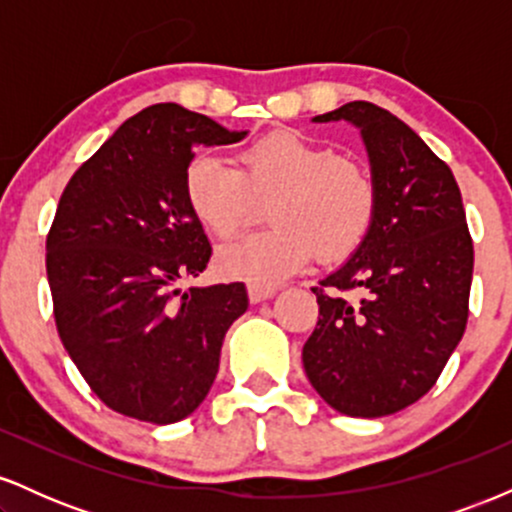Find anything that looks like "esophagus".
I'll list each match as a JSON object with an SVG mask.
<instances>
[{
    "mask_svg": "<svg viewBox=\"0 0 512 512\" xmlns=\"http://www.w3.org/2000/svg\"><path fill=\"white\" fill-rule=\"evenodd\" d=\"M274 293H276L274 286H257V284H250L248 286V296H250L252 303L267 301V298H272Z\"/></svg>",
    "mask_w": 512,
    "mask_h": 512,
    "instance_id": "esophagus-1",
    "label": "esophagus"
}]
</instances>
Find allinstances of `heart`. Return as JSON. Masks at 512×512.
<instances>
[{"instance_id": "b5f03b06", "label": "heart", "mask_w": 512, "mask_h": 512, "mask_svg": "<svg viewBox=\"0 0 512 512\" xmlns=\"http://www.w3.org/2000/svg\"><path fill=\"white\" fill-rule=\"evenodd\" d=\"M238 166L197 156L185 168L187 207L216 238H233L269 204L274 228L219 250L233 279L274 286L315 255L346 260L361 248L378 216V187L361 163L296 132H272L238 151Z\"/></svg>"}]
</instances>
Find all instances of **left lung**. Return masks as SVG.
Returning a JSON list of instances; mask_svg holds the SVG:
<instances>
[{
	"label": "left lung",
	"instance_id": "8db88e82",
	"mask_svg": "<svg viewBox=\"0 0 512 512\" xmlns=\"http://www.w3.org/2000/svg\"><path fill=\"white\" fill-rule=\"evenodd\" d=\"M313 120L361 129L378 216L361 248L313 289L320 317L303 368L339 414L378 419L424 397L460 344L472 238L448 163L399 117L354 101Z\"/></svg>",
	"mask_w": 512,
	"mask_h": 512
}]
</instances>
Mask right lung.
I'll return each instance as SVG.
<instances>
[{"label":"right lung","instance_id":"right-lung-1","mask_svg":"<svg viewBox=\"0 0 512 512\" xmlns=\"http://www.w3.org/2000/svg\"><path fill=\"white\" fill-rule=\"evenodd\" d=\"M178 103L129 117L72 175L48 233V281L60 339L117 414L175 424L209 395L245 284L175 289L207 269L211 245L182 178L195 146L233 144Z\"/></svg>","mask_w":512,"mask_h":512}]
</instances>
